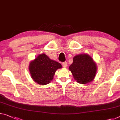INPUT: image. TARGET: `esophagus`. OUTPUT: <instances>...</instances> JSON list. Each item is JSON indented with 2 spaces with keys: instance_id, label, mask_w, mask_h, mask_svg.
Returning a JSON list of instances; mask_svg holds the SVG:
<instances>
[{
  "instance_id": "1",
  "label": "esophagus",
  "mask_w": 120,
  "mask_h": 120,
  "mask_svg": "<svg viewBox=\"0 0 120 120\" xmlns=\"http://www.w3.org/2000/svg\"><path fill=\"white\" fill-rule=\"evenodd\" d=\"M62 66H63L64 68H66V67H67V62H62Z\"/></svg>"
}]
</instances>
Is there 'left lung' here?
I'll list each match as a JSON object with an SVG mask.
<instances>
[{"mask_svg": "<svg viewBox=\"0 0 120 120\" xmlns=\"http://www.w3.org/2000/svg\"><path fill=\"white\" fill-rule=\"evenodd\" d=\"M69 69L78 83L86 84L94 78L97 66L92 58L86 54H83L74 56L73 64Z\"/></svg>", "mask_w": 120, "mask_h": 120, "instance_id": "obj_1", "label": "left lung"}]
</instances>
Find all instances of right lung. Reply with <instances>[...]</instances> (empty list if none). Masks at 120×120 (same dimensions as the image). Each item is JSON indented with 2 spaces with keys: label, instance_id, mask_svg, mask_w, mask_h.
I'll use <instances>...</instances> for the list:
<instances>
[{
  "label": "right lung",
  "instance_id": "right-lung-1",
  "mask_svg": "<svg viewBox=\"0 0 120 120\" xmlns=\"http://www.w3.org/2000/svg\"><path fill=\"white\" fill-rule=\"evenodd\" d=\"M61 67L60 63L41 54L30 62L29 69L34 81L39 84L46 85L52 80L56 70Z\"/></svg>",
  "mask_w": 120,
  "mask_h": 120
}]
</instances>
